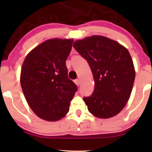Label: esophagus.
<instances>
[{
	"label": "esophagus",
	"instance_id": "34e87169",
	"mask_svg": "<svg viewBox=\"0 0 152 152\" xmlns=\"http://www.w3.org/2000/svg\"><path fill=\"white\" fill-rule=\"evenodd\" d=\"M74 82H75V84L77 86H80V80H79V79H77V80H75L74 81Z\"/></svg>",
	"mask_w": 152,
	"mask_h": 152
}]
</instances>
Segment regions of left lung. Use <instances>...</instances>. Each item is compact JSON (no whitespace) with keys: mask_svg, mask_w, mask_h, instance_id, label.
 Segmentation results:
<instances>
[{"mask_svg":"<svg viewBox=\"0 0 152 152\" xmlns=\"http://www.w3.org/2000/svg\"><path fill=\"white\" fill-rule=\"evenodd\" d=\"M73 47L88 62L94 78L93 93L83 98L89 112L99 118L116 115L129 99L136 75L127 49L96 35L76 41Z\"/></svg>","mask_w":152,"mask_h":152,"instance_id":"8db88e82","label":"left lung"}]
</instances>
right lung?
<instances>
[{"label":"right lung","mask_w":152,"mask_h":152,"mask_svg":"<svg viewBox=\"0 0 152 152\" xmlns=\"http://www.w3.org/2000/svg\"><path fill=\"white\" fill-rule=\"evenodd\" d=\"M72 43L73 39L45 41L30 51L23 64L20 81L27 102L47 121L64 118L77 91L66 65Z\"/></svg>","instance_id":"obj_1"}]
</instances>
